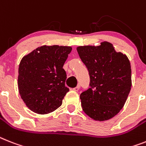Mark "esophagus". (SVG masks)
Here are the masks:
<instances>
[{"instance_id":"34e87169","label":"esophagus","mask_w":146,"mask_h":146,"mask_svg":"<svg viewBox=\"0 0 146 146\" xmlns=\"http://www.w3.org/2000/svg\"><path fill=\"white\" fill-rule=\"evenodd\" d=\"M79 90H80V85H78V86H77L76 87H74V89H73V90H74V91H75V92H78Z\"/></svg>"}]
</instances>
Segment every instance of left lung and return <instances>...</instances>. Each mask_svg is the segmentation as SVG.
<instances>
[{"label":"left lung","instance_id":"1","mask_svg":"<svg viewBox=\"0 0 146 146\" xmlns=\"http://www.w3.org/2000/svg\"><path fill=\"white\" fill-rule=\"evenodd\" d=\"M77 50L90 79V88L80 96L83 110L98 121L111 119L123 108L131 91L129 60L108 42L78 47Z\"/></svg>","mask_w":146,"mask_h":146}]
</instances>
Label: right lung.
Here are the masks:
<instances>
[{
	"mask_svg": "<svg viewBox=\"0 0 146 146\" xmlns=\"http://www.w3.org/2000/svg\"><path fill=\"white\" fill-rule=\"evenodd\" d=\"M69 46L43 45L25 56L19 68L18 86L27 108L38 114H47L62 105L69 91L65 85L66 73L62 68Z\"/></svg>",
	"mask_w": 146,
	"mask_h": 146,
	"instance_id": "add662e5",
	"label": "right lung"
}]
</instances>
